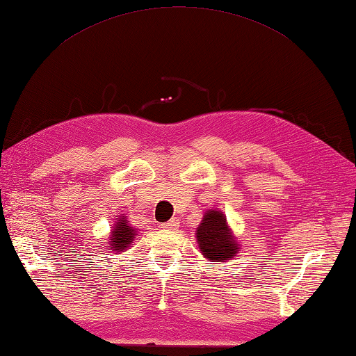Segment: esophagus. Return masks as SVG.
<instances>
[{"label": "esophagus", "instance_id": "34e87169", "mask_svg": "<svg viewBox=\"0 0 356 356\" xmlns=\"http://www.w3.org/2000/svg\"><path fill=\"white\" fill-rule=\"evenodd\" d=\"M161 228H164V229H177L178 228V220L177 219L168 220L167 223H162Z\"/></svg>", "mask_w": 356, "mask_h": 356}]
</instances>
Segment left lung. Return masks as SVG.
<instances>
[{
	"mask_svg": "<svg viewBox=\"0 0 356 356\" xmlns=\"http://www.w3.org/2000/svg\"><path fill=\"white\" fill-rule=\"evenodd\" d=\"M195 238L200 253L211 264L227 263L239 253V242L220 209H207L203 220L197 227Z\"/></svg>",
	"mask_w": 356,
	"mask_h": 356,
	"instance_id": "left-lung-1",
	"label": "left lung"
}]
</instances>
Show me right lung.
Listing matches in <instances>:
<instances>
[{"label": "right lung", "mask_w": 356, "mask_h": 356, "mask_svg": "<svg viewBox=\"0 0 356 356\" xmlns=\"http://www.w3.org/2000/svg\"><path fill=\"white\" fill-rule=\"evenodd\" d=\"M137 236V229L129 225L128 217L122 214L115 217L114 225H112L109 242H108V250L112 253H122L134 244V239Z\"/></svg>", "instance_id": "obj_1"}]
</instances>
